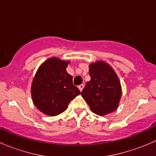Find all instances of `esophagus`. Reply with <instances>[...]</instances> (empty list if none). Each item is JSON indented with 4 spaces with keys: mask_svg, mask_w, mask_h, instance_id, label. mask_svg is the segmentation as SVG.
<instances>
[{
    "mask_svg": "<svg viewBox=\"0 0 156 156\" xmlns=\"http://www.w3.org/2000/svg\"><path fill=\"white\" fill-rule=\"evenodd\" d=\"M78 88H79L80 90L81 91L83 90V88H84V84H80V85L78 86Z\"/></svg>",
    "mask_w": 156,
    "mask_h": 156,
    "instance_id": "esophagus-1",
    "label": "esophagus"
}]
</instances>
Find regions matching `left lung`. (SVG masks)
Returning a JSON list of instances; mask_svg holds the SVG:
<instances>
[{"mask_svg": "<svg viewBox=\"0 0 156 156\" xmlns=\"http://www.w3.org/2000/svg\"><path fill=\"white\" fill-rule=\"evenodd\" d=\"M90 81L81 91V96L90 108L99 115H105L119 106L122 96L121 84L115 72L104 62L90 65Z\"/></svg>", "mask_w": 156, "mask_h": 156, "instance_id": "8db88e82", "label": "left lung"}]
</instances>
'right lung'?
I'll use <instances>...</instances> for the list:
<instances>
[{"label":"right lung","instance_id":"add662e5","mask_svg":"<svg viewBox=\"0 0 156 156\" xmlns=\"http://www.w3.org/2000/svg\"><path fill=\"white\" fill-rule=\"evenodd\" d=\"M69 62L52 57L36 72L31 84V97L35 106L45 115L55 116L63 112L71 100L81 94L66 72Z\"/></svg>","mask_w":156,"mask_h":156}]
</instances>
